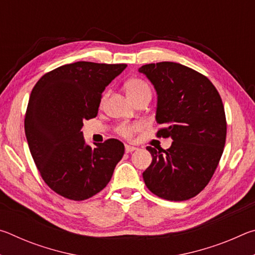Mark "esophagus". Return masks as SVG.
<instances>
[{
  "label": "esophagus",
  "instance_id": "34e87169",
  "mask_svg": "<svg viewBox=\"0 0 255 255\" xmlns=\"http://www.w3.org/2000/svg\"><path fill=\"white\" fill-rule=\"evenodd\" d=\"M137 147L136 146H132V145H126L125 146V150H126V153H131L133 150H136Z\"/></svg>",
  "mask_w": 255,
  "mask_h": 255
}]
</instances>
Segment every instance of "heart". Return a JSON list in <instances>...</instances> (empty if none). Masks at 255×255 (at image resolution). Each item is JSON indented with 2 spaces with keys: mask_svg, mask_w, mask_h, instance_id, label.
Wrapping results in <instances>:
<instances>
[{
  "mask_svg": "<svg viewBox=\"0 0 255 255\" xmlns=\"http://www.w3.org/2000/svg\"><path fill=\"white\" fill-rule=\"evenodd\" d=\"M125 90L131 101L141 96H145V94H150L149 85L140 79H131L127 81L125 84ZM139 128L140 126L138 124H122L118 127V132L124 137L130 138Z\"/></svg>",
  "mask_w": 255,
  "mask_h": 255,
  "instance_id": "obj_1",
  "label": "heart"
}]
</instances>
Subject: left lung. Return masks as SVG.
<instances>
[{"instance_id":"1","label":"left lung","mask_w":255,"mask_h":255,"mask_svg":"<svg viewBox=\"0 0 255 255\" xmlns=\"http://www.w3.org/2000/svg\"><path fill=\"white\" fill-rule=\"evenodd\" d=\"M157 94V136L171 137L167 149L150 146L152 163L144 171L146 187L171 201L197 196L213 176L226 140L221 96L200 73L179 63L161 62L138 68Z\"/></svg>"}]
</instances>
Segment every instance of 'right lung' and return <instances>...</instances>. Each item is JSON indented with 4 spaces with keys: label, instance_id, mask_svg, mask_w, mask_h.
Returning <instances> with one entry per match:
<instances>
[{
    "label": "right lung",
    "instance_id": "add662e5",
    "mask_svg": "<svg viewBox=\"0 0 255 255\" xmlns=\"http://www.w3.org/2000/svg\"><path fill=\"white\" fill-rule=\"evenodd\" d=\"M126 64L76 62L47 73L30 94L24 131L46 184L71 200H85L109 183L125 146L115 138L91 147L84 120L97 117L102 92Z\"/></svg>",
    "mask_w": 255,
    "mask_h": 255
}]
</instances>
